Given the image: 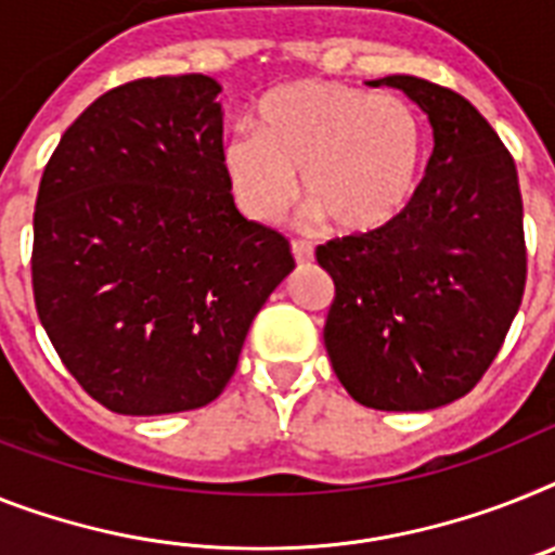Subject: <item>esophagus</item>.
Instances as JSON below:
<instances>
[{
    "label": "esophagus",
    "mask_w": 555,
    "mask_h": 555,
    "mask_svg": "<svg viewBox=\"0 0 555 555\" xmlns=\"http://www.w3.org/2000/svg\"><path fill=\"white\" fill-rule=\"evenodd\" d=\"M291 248H293V256H296V262H299V264H307V262H310V259H313V248H310L307 242L293 240Z\"/></svg>",
    "instance_id": "1"
}]
</instances>
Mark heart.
<instances>
[{
    "mask_svg": "<svg viewBox=\"0 0 555 555\" xmlns=\"http://www.w3.org/2000/svg\"><path fill=\"white\" fill-rule=\"evenodd\" d=\"M256 132L231 134L222 169L236 206L273 222L296 197L335 231L366 234L412 203L426 163L421 115L398 95L296 81L259 101Z\"/></svg>",
    "mask_w": 555,
    "mask_h": 555,
    "instance_id": "obj_1",
    "label": "heart"
}]
</instances>
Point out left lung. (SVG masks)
<instances>
[{"mask_svg": "<svg viewBox=\"0 0 555 555\" xmlns=\"http://www.w3.org/2000/svg\"><path fill=\"white\" fill-rule=\"evenodd\" d=\"M366 83L421 106L435 152L392 222L315 248L335 285L324 347L361 406L428 412L472 392L522 305L519 177L463 95L414 76Z\"/></svg>", "mask_w": 555, "mask_h": 555, "instance_id": "left-lung-1", "label": "left lung"}]
</instances>
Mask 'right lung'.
<instances>
[{
  "mask_svg": "<svg viewBox=\"0 0 555 555\" xmlns=\"http://www.w3.org/2000/svg\"><path fill=\"white\" fill-rule=\"evenodd\" d=\"M220 92L199 73L115 87L73 120L41 175V327L83 392L118 414L211 403L296 268L285 236L236 211Z\"/></svg>",
  "mask_w": 555,
  "mask_h": 555,
  "instance_id": "1",
  "label": "right lung"
}]
</instances>
